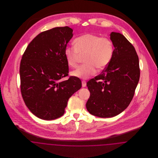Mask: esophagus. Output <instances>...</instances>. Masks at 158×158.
<instances>
[{
    "label": "esophagus",
    "mask_w": 158,
    "mask_h": 158,
    "mask_svg": "<svg viewBox=\"0 0 158 158\" xmlns=\"http://www.w3.org/2000/svg\"><path fill=\"white\" fill-rule=\"evenodd\" d=\"M82 87H85L86 86V82L84 81H83L82 82Z\"/></svg>",
    "instance_id": "obj_1"
}]
</instances>
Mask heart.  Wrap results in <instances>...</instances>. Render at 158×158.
I'll list each match as a JSON object with an SVG mask.
<instances>
[{
  "label": "heart",
  "instance_id": "obj_1",
  "mask_svg": "<svg viewBox=\"0 0 158 158\" xmlns=\"http://www.w3.org/2000/svg\"><path fill=\"white\" fill-rule=\"evenodd\" d=\"M75 46H68L64 55L68 64L76 68L81 56H83L85 63L79 66L72 75L81 79H88L97 72V68L104 69L110 63L114 45L110 39L101 37L92 34H85L74 40Z\"/></svg>",
  "mask_w": 158,
  "mask_h": 158
}]
</instances>
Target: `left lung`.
Wrapping results in <instances>:
<instances>
[{
  "label": "left lung",
  "instance_id": "8db88e82",
  "mask_svg": "<svg viewBox=\"0 0 158 158\" xmlns=\"http://www.w3.org/2000/svg\"><path fill=\"white\" fill-rule=\"evenodd\" d=\"M110 39L114 47L110 63L86 83L90 92L86 109L101 118L115 117L127 108L140 78L139 57L133 45L118 32H112Z\"/></svg>",
  "mask_w": 158,
  "mask_h": 158
}]
</instances>
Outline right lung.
Masks as SVG:
<instances>
[{
	"label": "right lung",
	"mask_w": 158,
	"mask_h": 158,
	"mask_svg": "<svg viewBox=\"0 0 158 158\" xmlns=\"http://www.w3.org/2000/svg\"><path fill=\"white\" fill-rule=\"evenodd\" d=\"M68 27L41 32L28 44L21 61V91L25 105L39 118L61 117L70 97L79 90V78L70 76L64 50L73 37Z\"/></svg>",
	"instance_id": "add662e5"
}]
</instances>
